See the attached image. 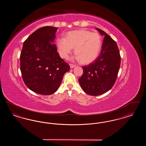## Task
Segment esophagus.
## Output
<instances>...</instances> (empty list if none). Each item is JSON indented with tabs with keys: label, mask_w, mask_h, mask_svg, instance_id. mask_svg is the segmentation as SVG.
I'll return each mask as SVG.
<instances>
[{
	"label": "esophagus",
	"mask_w": 146,
	"mask_h": 146,
	"mask_svg": "<svg viewBox=\"0 0 146 146\" xmlns=\"http://www.w3.org/2000/svg\"><path fill=\"white\" fill-rule=\"evenodd\" d=\"M70 68H73L74 67H76V66L75 65H74V64H70Z\"/></svg>",
	"instance_id": "34e87169"
}]
</instances>
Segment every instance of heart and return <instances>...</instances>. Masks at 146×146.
Listing matches in <instances>:
<instances>
[{"label": "heart", "mask_w": 146, "mask_h": 146, "mask_svg": "<svg viewBox=\"0 0 146 146\" xmlns=\"http://www.w3.org/2000/svg\"><path fill=\"white\" fill-rule=\"evenodd\" d=\"M102 38L96 32L79 29L68 32L65 38H58L56 45L60 56L67 59L73 48L74 58L84 64L92 62L97 58L102 47Z\"/></svg>", "instance_id": "1"}]
</instances>
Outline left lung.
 I'll return each instance as SVG.
<instances>
[{
    "mask_svg": "<svg viewBox=\"0 0 146 146\" xmlns=\"http://www.w3.org/2000/svg\"><path fill=\"white\" fill-rule=\"evenodd\" d=\"M104 36L102 50L93 63L83 66V74L79 79L84 91L91 96H98L110 90L115 82L121 58L115 42L104 31L96 28Z\"/></svg>",
    "mask_w": 146,
    "mask_h": 146,
    "instance_id": "obj_1",
    "label": "left lung"
}]
</instances>
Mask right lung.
Wrapping results in <instances>:
<instances>
[{
    "label": "right lung",
    "mask_w": 146,
    "mask_h": 146,
    "mask_svg": "<svg viewBox=\"0 0 146 146\" xmlns=\"http://www.w3.org/2000/svg\"><path fill=\"white\" fill-rule=\"evenodd\" d=\"M57 29L46 26L36 30L23 42L20 55L24 83L30 90L42 95L55 93L70 70L53 44Z\"/></svg>",
    "instance_id": "right-lung-1"
}]
</instances>
